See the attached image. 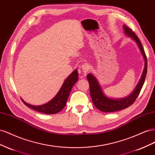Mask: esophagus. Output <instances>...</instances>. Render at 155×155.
<instances>
[{
	"mask_svg": "<svg viewBox=\"0 0 155 155\" xmlns=\"http://www.w3.org/2000/svg\"><path fill=\"white\" fill-rule=\"evenodd\" d=\"M81 69H82V71L83 74L86 75V73L89 71V70H90L89 65H88L87 64H83L82 67H81Z\"/></svg>",
	"mask_w": 155,
	"mask_h": 155,
	"instance_id": "esophagus-1",
	"label": "esophagus"
}]
</instances>
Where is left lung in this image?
Masks as SVG:
<instances>
[{
	"mask_svg": "<svg viewBox=\"0 0 155 155\" xmlns=\"http://www.w3.org/2000/svg\"><path fill=\"white\" fill-rule=\"evenodd\" d=\"M123 30H124L125 34L134 41L140 48V51L141 52V54H142L145 61L144 69L140 80L134 88V91L132 92V94L129 96L124 97V98L120 99H113L105 95L99 82H98V80L95 78L94 75L91 73H89L87 75V79L90 84V95L93 103H94L97 109L104 112H113L119 111V110L128 108L131 104H133L137 97L139 95L141 87H142L144 84L145 76H146L147 74V57L145 54L142 45H141L139 38L137 37L134 32H132V30H130L126 25H123Z\"/></svg>",
	"mask_w": 155,
	"mask_h": 155,
	"instance_id": "1",
	"label": "left lung"
}]
</instances>
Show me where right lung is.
<instances>
[{
	"label": "right lung",
	"mask_w": 155,
	"mask_h": 155,
	"mask_svg": "<svg viewBox=\"0 0 155 155\" xmlns=\"http://www.w3.org/2000/svg\"><path fill=\"white\" fill-rule=\"evenodd\" d=\"M78 80V71L77 69H75L65 79L58 94L56 95L54 98L46 104L39 106H34L26 103L23 99H22V98L21 99L26 106H27L31 109L36 110V111L45 114H54L58 113L65 107L72 87Z\"/></svg>",
	"instance_id": "obj_1"
}]
</instances>
